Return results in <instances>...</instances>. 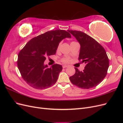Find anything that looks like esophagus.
Instances as JSON below:
<instances>
[{
	"instance_id": "esophagus-1",
	"label": "esophagus",
	"mask_w": 123,
	"mask_h": 123,
	"mask_svg": "<svg viewBox=\"0 0 123 123\" xmlns=\"http://www.w3.org/2000/svg\"><path fill=\"white\" fill-rule=\"evenodd\" d=\"M68 67H69V66H67V65H64V66H62V68H68Z\"/></svg>"
}]
</instances>
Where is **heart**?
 Here are the masks:
<instances>
[{"label": "heart", "instance_id": "b5f03b06", "mask_svg": "<svg viewBox=\"0 0 123 123\" xmlns=\"http://www.w3.org/2000/svg\"><path fill=\"white\" fill-rule=\"evenodd\" d=\"M72 43H74V42H72ZM61 44H62V43H61V42L58 44V46H57V50H58V49H59V47H60V46H61ZM62 61L63 62L67 63V62H70V59H69L68 58H67V57H64V58H62Z\"/></svg>", "mask_w": 123, "mask_h": 123}]
</instances>
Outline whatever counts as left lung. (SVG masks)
<instances>
[{"instance_id": "obj_1", "label": "left lung", "mask_w": 123, "mask_h": 123, "mask_svg": "<svg viewBox=\"0 0 123 123\" xmlns=\"http://www.w3.org/2000/svg\"><path fill=\"white\" fill-rule=\"evenodd\" d=\"M80 45L79 60L85 63V69L80 71L75 68V73L69 77L73 85L81 89H90L98 86L107 74L109 62L103 47L91 37L79 31H68Z\"/></svg>"}]
</instances>
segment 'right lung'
Here are the masks:
<instances>
[{
	"label": "right lung",
	"instance_id": "1",
	"mask_svg": "<svg viewBox=\"0 0 123 123\" xmlns=\"http://www.w3.org/2000/svg\"><path fill=\"white\" fill-rule=\"evenodd\" d=\"M70 38V33L63 30L48 31L32 38L18 55L17 66L22 78L31 87L44 89L54 85L62 69L54 64L50 68L44 65L46 57L54 55L61 41Z\"/></svg>",
	"mask_w": 123,
	"mask_h": 123
}]
</instances>
